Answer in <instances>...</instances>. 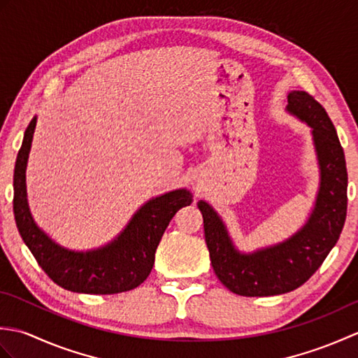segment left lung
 <instances>
[{
	"label": "left lung",
	"instance_id": "1",
	"mask_svg": "<svg viewBox=\"0 0 358 358\" xmlns=\"http://www.w3.org/2000/svg\"><path fill=\"white\" fill-rule=\"evenodd\" d=\"M287 113L306 123L313 134L320 183L314 208L299 231L285 241L254 252H241L218 212L200 200L204 238L218 280L234 294L269 296L291 292L320 268L343 229L348 209L345 152L323 106L303 90L287 94Z\"/></svg>",
	"mask_w": 358,
	"mask_h": 358
}]
</instances>
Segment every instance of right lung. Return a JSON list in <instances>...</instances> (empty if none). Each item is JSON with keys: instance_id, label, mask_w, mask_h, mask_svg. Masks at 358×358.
Listing matches in <instances>:
<instances>
[{"instance_id": "obj_1", "label": "right lung", "mask_w": 358, "mask_h": 358, "mask_svg": "<svg viewBox=\"0 0 358 358\" xmlns=\"http://www.w3.org/2000/svg\"><path fill=\"white\" fill-rule=\"evenodd\" d=\"M35 126L36 117L26 129L13 172V214L22 241L50 280L67 291L109 295L140 286L149 277L158 243L172 217L194 201L191 191L181 187L148 200L104 246L67 249L36 224L29 208L26 167Z\"/></svg>"}]
</instances>
